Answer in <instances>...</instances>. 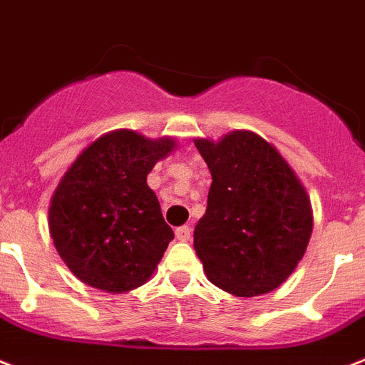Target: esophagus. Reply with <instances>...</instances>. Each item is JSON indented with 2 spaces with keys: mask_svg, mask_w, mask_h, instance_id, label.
<instances>
[{
  "mask_svg": "<svg viewBox=\"0 0 365 365\" xmlns=\"http://www.w3.org/2000/svg\"><path fill=\"white\" fill-rule=\"evenodd\" d=\"M190 235H192L190 225H182V227H177L175 230V237H177V240H180V242H186V240H190Z\"/></svg>",
  "mask_w": 365,
  "mask_h": 365,
  "instance_id": "34e87169",
  "label": "esophagus"
}]
</instances>
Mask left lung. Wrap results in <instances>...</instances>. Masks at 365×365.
<instances>
[{
  "label": "left lung",
  "instance_id": "8db88e82",
  "mask_svg": "<svg viewBox=\"0 0 365 365\" xmlns=\"http://www.w3.org/2000/svg\"><path fill=\"white\" fill-rule=\"evenodd\" d=\"M212 185L194 250L216 287L259 297L284 284L313 230L309 197L284 156L248 130L195 140Z\"/></svg>",
  "mask_w": 365,
  "mask_h": 365
}]
</instances>
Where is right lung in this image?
<instances>
[{"label":"right lung","mask_w":365,"mask_h":365,"mask_svg":"<svg viewBox=\"0 0 365 365\" xmlns=\"http://www.w3.org/2000/svg\"><path fill=\"white\" fill-rule=\"evenodd\" d=\"M175 140L134 130L104 134L81 150L50 200L48 225L71 272L106 293H126L153 276L173 230L147 186Z\"/></svg>","instance_id":"1"}]
</instances>
